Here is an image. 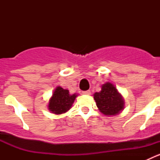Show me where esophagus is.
Returning a JSON list of instances; mask_svg holds the SVG:
<instances>
[{
	"label": "esophagus",
	"mask_w": 160,
	"mask_h": 160,
	"mask_svg": "<svg viewBox=\"0 0 160 160\" xmlns=\"http://www.w3.org/2000/svg\"><path fill=\"white\" fill-rule=\"evenodd\" d=\"M82 94L89 95V94H90V90H86V91H82Z\"/></svg>",
	"instance_id": "obj_1"
}]
</instances>
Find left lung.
I'll use <instances>...</instances> for the list:
<instances>
[{"label": "left lung", "instance_id": "obj_1", "mask_svg": "<svg viewBox=\"0 0 160 160\" xmlns=\"http://www.w3.org/2000/svg\"><path fill=\"white\" fill-rule=\"evenodd\" d=\"M98 108L106 115H115L124 108V101L122 96L114 85L107 82L102 87L100 92L94 94Z\"/></svg>", "mask_w": 160, "mask_h": 160}]
</instances>
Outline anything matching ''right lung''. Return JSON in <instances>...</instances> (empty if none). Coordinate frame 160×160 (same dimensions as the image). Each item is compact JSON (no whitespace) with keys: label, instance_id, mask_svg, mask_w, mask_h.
Returning a JSON list of instances; mask_svg holds the SVG:
<instances>
[{"label":"right lung","instance_id":"add662e5","mask_svg":"<svg viewBox=\"0 0 160 160\" xmlns=\"http://www.w3.org/2000/svg\"><path fill=\"white\" fill-rule=\"evenodd\" d=\"M76 97V94L70 95L68 90H64L61 87H58L53 91V96L49 100V111L57 114L66 112L71 108Z\"/></svg>","mask_w":160,"mask_h":160}]
</instances>
